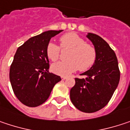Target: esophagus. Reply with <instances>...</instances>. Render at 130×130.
<instances>
[{
  "instance_id": "1",
  "label": "esophagus",
  "mask_w": 130,
  "mask_h": 130,
  "mask_svg": "<svg viewBox=\"0 0 130 130\" xmlns=\"http://www.w3.org/2000/svg\"><path fill=\"white\" fill-rule=\"evenodd\" d=\"M61 79H62V80H65V79H67V77H65V76H62V77H61Z\"/></svg>"
}]
</instances>
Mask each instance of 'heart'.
Wrapping results in <instances>:
<instances>
[{
  "mask_svg": "<svg viewBox=\"0 0 130 130\" xmlns=\"http://www.w3.org/2000/svg\"><path fill=\"white\" fill-rule=\"evenodd\" d=\"M60 47L62 49L71 50L68 53V61H60L52 65L53 73L67 76L79 69L80 71L89 70L94 64L97 58L95 47L77 33L70 32L62 36L59 39ZM60 47L53 43L49 42L46 47V54L51 61H56L60 56Z\"/></svg>",
  "mask_w": 130,
  "mask_h": 130,
  "instance_id": "1",
  "label": "heart"
}]
</instances>
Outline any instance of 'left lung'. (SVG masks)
<instances>
[{"label":"left lung","mask_w":130,"mask_h":130,"mask_svg":"<svg viewBox=\"0 0 130 130\" xmlns=\"http://www.w3.org/2000/svg\"><path fill=\"white\" fill-rule=\"evenodd\" d=\"M87 37L96 49V61L89 71L81 74L84 78H75L70 97L79 110L92 113L103 109L111 100L119 83L120 70L117 56L109 44L94 33L89 32Z\"/></svg>","instance_id":"8db88e82"}]
</instances>
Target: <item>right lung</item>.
Here are the masks:
<instances>
[{
	"mask_svg": "<svg viewBox=\"0 0 130 130\" xmlns=\"http://www.w3.org/2000/svg\"><path fill=\"white\" fill-rule=\"evenodd\" d=\"M62 30H48L33 36L17 49L9 69L13 92L24 105L40 106L48 99L53 86L61 80L49 72L46 47Z\"/></svg>",
	"mask_w": 130,
	"mask_h": 130,
	"instance_id": "add662e5",
	"label": "right lung"
}]
</instances>
